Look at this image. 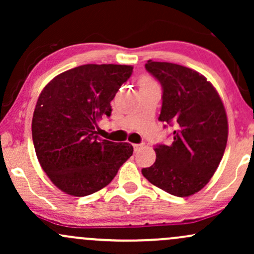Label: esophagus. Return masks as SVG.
I'll list each match as a JSON object with an SVG mask.
<instances>
[{
  "mask_svg": "<svg viewBox=\"0 0 254 254\" xmlns=\"http://www.w3.org/2000/svg\"><path fill=\"white\" fill-rule=\"evenodd\" d=\"M143 145H144V143H136V144H133V150L137 151L138 149H141V148L143 147Z\"/></svg>",
  "mask_w": 254,
  "mask_h": 254,
  "instance_id": "obj_1",
  "label": "esophagus"
}]
</instances>
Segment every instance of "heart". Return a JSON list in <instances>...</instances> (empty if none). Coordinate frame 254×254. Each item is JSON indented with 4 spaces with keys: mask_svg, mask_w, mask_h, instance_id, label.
Returning a JSON list of instances; mask_svg holds the SVG:
<instances>
[{
    "mask_svg": "<svg viewBox=\"0 0 254 254\" xmlns=\"http://www.w3.org/2000/svg\"><path fill=\"white\" fill-rule=\"evenodd\" d=\"M151 83H155V82H154V81L151 80L149 76H142L138 81V86L139 87L145 86V84H151Z\"/></svg>",
    "mask_w": 254,
    "mask_h": 254,
    "instance_id": "b5f03b06",
    "label": "heart"
}]
</instances>
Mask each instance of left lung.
Segmentation results:
<instances>
[{"mask_svg": "<svg viewBox=\"0 0 254 254\" xmlns=\"http://www.w3.org/2000/svg\"><path fill=\"white\" fill-rule=\"evenodd\" d=\"M145 69L161 83L159 119L174 127L173 142L155 147L156 160L142 174L168 193L189 197L216 172L228 138V121L215 87L199 72L179 64L153 62Z\"/></svg>", "mask_w": 254, "mask_h": 254, "instance_id": "obj_1", "label": "left lung"}]
</instances>
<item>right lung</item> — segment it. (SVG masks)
Here are the masks:
<instances>
[{
	"mask_svg": "<svg viewBox=\"0 0 254 254\" xmlns=\"http://www.w3.org/2000/svg\"><path fill=\"white\" fill-rule=\"evenodd\" d=\"M132 74L121 64H84L57 75L38 98L32 138L40 166L61 191L83 197L112 182L132 155L130 143L99 138L98 122Z\"/></svg>",
	"mask_w": 254,
	"mask_h": 254,
	"instance_id": "obj_1",
	"label": "right lung"
}]
</instances>
